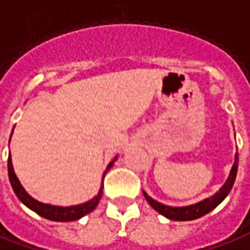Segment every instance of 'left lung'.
<instances>
[{
	"label": "left lung",
	"instance_id": "obj_1",
	"mask_svg": "<svg viewBox=\"0 0 250 250\" xmlns=\"http://www.w3.org/2000/svg\"><path fill=\"white\" fill-rule=\"evenodd\" d=\"M237 171H238V152L234 156V163L232 167L230 169L229 178L226 179L225 185L213 194V196L204 198L201 201H198L196 204L191 205H185V207H172V205H166V204L159 203L157 200H154L152 197L147 194L146 191L142 190L144 196L146 198V201L149 205L153 208L154 210H157L160 215L166 216L169 220H178V222H185V220H194L209 213L210 210L215 209L219 204L225 200L226 197L229 196V193L231 191L235 178H237Z\"/></svg>",
	"mask_w": 250,
	"mask_h": 250
}]
</instances>
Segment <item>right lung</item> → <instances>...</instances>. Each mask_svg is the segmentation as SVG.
I'll return each mask as SVG.
<instances>
[{
	"instance_id": "1",
	"label": "right lung",
	"mask_w": 250,
	"mask_h": 250,
	"mask_svg": "<svg viewBox=\"0 0 250 250\" xmlns=\"http://www.w3.org/2000/svg\"><path fill=\"white\" fill-rule=\"evenodd\" d=\"M13 132V131H12ZM12 137V134H11ZM11 141V139H9ZM118 160V156L113 159V160L108 164V167L105 168L103 174V181H101V186L100 190L96 196L93 197L91 200L86 201V203L78 204V205H69V207H61V205H52V204H45L41 203L38 200H35L34 197H31L25 189L21 186V183L19 181V178L15 174V169H13V164H12V157L9 153L8 157V175H9V182L15 194L18 196V198L24 204L27 208H30L34 210L35 213H38L40 216L49 220H53V222H72V220H78V219L83 218L84 215L90 213L91 210L96 209V207L100 203L101 197H103V189H104V178L105 174L112 168V166L115 164V161Z\"/></svg>"
}]
</instances>
